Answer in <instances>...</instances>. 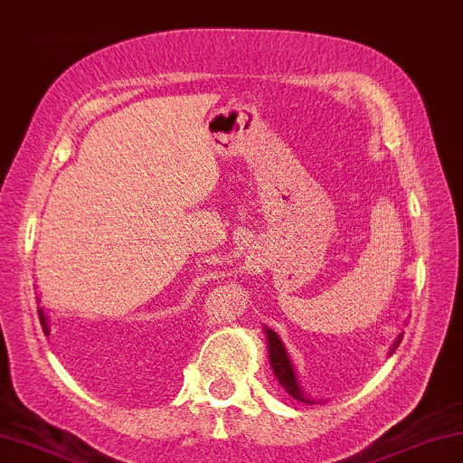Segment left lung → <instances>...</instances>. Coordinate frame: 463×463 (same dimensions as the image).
<instances>
[{"label":"left lung","mask_w":463,"mask_h":463,"mask_svg":"<svg viewBox=\"0 0 463 463\" xmlns=\"http://www.w3.org/2000/svg\"><path fill=\"white\" fill-rule=\"evenodd\" d=\"M267 338H269L270 366H273L275 377L279 379V383L283 387H286V392L289 393V396L300 400V402H311V400L305 398V393L300 392V385H298V381H296L292 362H289V357L286 354V349H283V343L279 341V336H277L273 330H267ZM398 345H400V338H398V343L393 345V349H396Z\"/></svg>","instance_id":"obj_1"}]
</instances>
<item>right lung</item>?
I'll return each mask as SVG.
<instances>
[{"mask_svg": "<svg viewBox=\"0 0 463 463\" xmlns=\"http://www.w3.org/2000/svg\"><path fill=\"white\" fill-rule=\"evenodd\" d=\"M38 316H40V322H42V324H46V317L42 316V311H38Z\"/></svg>", "mask_w": 463, "mask_h": 463, "instance_id": "1", "label": "right lung"}]
</instances>
